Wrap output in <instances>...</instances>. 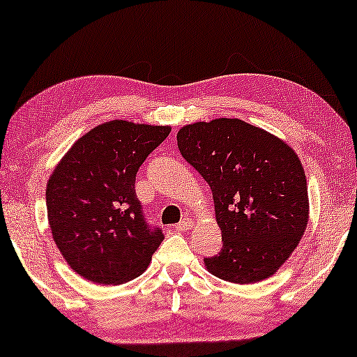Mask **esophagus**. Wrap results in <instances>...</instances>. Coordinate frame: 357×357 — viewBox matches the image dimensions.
<instances>
[{
	"mask_svg": "<svg viewBox=\"0 0 357 357\" xmlns=\"http://www.w3.org/2000/svg\"><path fill=\"white\" fill-rule=\"evenodd\" d=\"M191 227H192V220L185 218L180 221L178 225H175V231H186V229H191Z\"/></svg>",
	"mask_w": 357,
	"mask_h": 357,
	"instance_id": "1",
	"label": "esophagus"
}]
</instances>
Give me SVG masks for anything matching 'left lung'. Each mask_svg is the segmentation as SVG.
Wrapping results in <instances>:
<instances>
[{
  "mask_svg": "<svg viewBox=\"0 0 357 357\" xmlns=\"http://www.w3.org/2000/svg\"><path fill=\"white\" fill-rule=\"evenodd\" d=\"M177 144L213 195L223 248L204 258L208 271L238 284L273 275L308 223L305 172L294 150L237 119L183 126Z\"/></svg>",
  "mask_w": 357,
  "mask_h": 357,
  "instance_id": "1",
  "label": "left lung"
}]
</instances>
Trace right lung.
<instances>
[{"label":"right lung","instance_id":"add662e5","mask_svg":"<svg viewBox=\"0 0 357 357\" xmlns=\"http://www.w3.org/2000/svg\"><path fill=\"white\" fill-rule=\"evenodd\" d=\"M171 128L114 120L93 128L63 156L47 183L52 236L80 277L121 284L149 267L165 234L144 217L136 174Z\"/></svg>","mask_w":357,"mask_h":357}]
</instances>
